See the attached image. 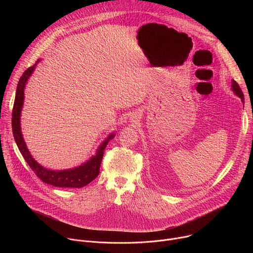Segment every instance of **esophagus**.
<instances>
[{
	"mask_svg": "<svg viewBox=\"0 0 253 253\" xmlns=\"http://www.w3.org/2000/svg\"><path fill=\"white\" fill-rule=\"evenodd\" d=\"M140 118H141V116H140V114H139V113H137V112H133V113L130 115L129 120H130V122H131V123H137L138 121H140V120H139Z\"/></svg>",
	"mask_w": 253,
	"mask_h": 253,
	"instance_id": "1",
	"label": "esophagus"
}]
</instances>
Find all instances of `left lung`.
<instances>
[{
    "label": "left lung",
    "instance_id": "left-lung-1",
    "mask_svg": "<svg viewBox=\"0 0 253 253\" xmlns=\"http://www.w3.org/2000/svg\"><path fill=\"white\" fill-rule=\"evenodd\" d=\"M231 89H232V91L234 92V94H235L236 96H238V97L241 99V101L244 103V96H243V93H242V91H241L239 85H238L234 80H232Z\"/></svg>",
    "mask_w": 253,
    "mask_h": 253
}]
</instances>
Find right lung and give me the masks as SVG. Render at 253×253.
<instances>
[{"label":"right lung","instance_id":"add662e5","mask_svg":"<svg viewBox=\"0 0 253 253\" xmlns=\"http://www.w3.org/2000/svg\"><path fill=\"white\" fill-rule=\"evenodd\" d=\"M38 60L36 64L30 68H28L22 77L19 80L18 86H17V92L13 107V114H12V129H13V135L15 138V141L17 143V146L23 155L24 159L28 163V165L31 167V169L34 171V173L37 175L43 182L50 184L55 187H64V188H81L83 186H86L91 181L99 175L100 173V165L101 161L104 155V150L107 146L108 142H109L112 138H114L115 134L111 133L108 136L103 142L99 148L97 149L96 155L92 156L87 162L83 163L82 165L67 169V170H50L42 165H40L37 161H36L32 155L29 152V149L26 146V143L24 141L22 131H21V112L24 104V90L27 84L28 79L32 75V73L35 70L36 65L39 62Z\"/></svg>","mask_w":253,"mask_h":253}]
</instances>
